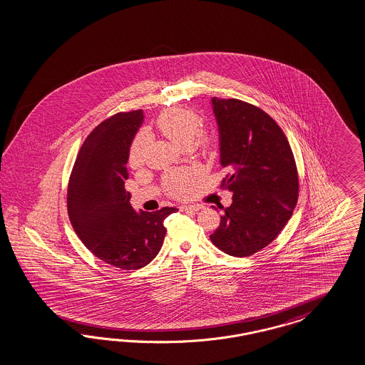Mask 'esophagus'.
Here are the masks:
<instances>
[{
  "instance_id": "esophagus-1",
  "label": "esophagus",
  "mask_w": 365,
  "mask_h": 365,
  "mask_svg": "<svg viewBox=\"0 0 365 365\" xmlns=\"http://www.w3.org/2000/svg\"><path fill=\"white\" fill-rule=\"evenodd\" d=\"M202 209L200 205H183L180 206V210L182 211H198Z\"/></svg>"
}]
</instances>
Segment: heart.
<instances>
[{
	"label": "heart",
	"instance_id": "1",
	"mask_svg": "<svg viewBox=\"0 0 365 365\" xmlns=\"http://www.w3.org/2000/svg\"><path fill=\"white\" fill-rule=\"evenodd\" d=\"M155 127L173 143L180 147H195L203 153L210 151L217 143V136L210 130L200 127V118L195 110L174 107L163 110L155 120ZM148 139L144 133L133 138L128 148V163L131 167L142 166L145 156ZM198 179V173L194 170H179L168 173L163 179V190L173 198H185L191 192Z\"/></svg>",
	"mask_w": 365,
	"mask_h": 365
}]
</instances>
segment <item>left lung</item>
I'll return each instance as SVG.
<instances>
[{
    "label": "left lung",
    "mask_w": 365,
    "mask_h": 365,
    "mask_svg": "<svg viewBox=\"0 0 365 365\" xmlns=\"http://www.w3.org/2000/svg\"><path fill=\"white\" fill-rule=\"evenodd\" d=\"M220 127L221 188L232 192L211 242L232 257H249L273 242L299 198L290 144L265 110L238 99L211 100Z\"/></svg>",
    "instance_id": "1"
}]
</instances>
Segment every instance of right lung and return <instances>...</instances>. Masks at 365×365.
<instances>
[{"label":"right lung","mask_w":365,"mask_h":365,"mask_svg":"<svg viewBox=\"0 0 365 365\" xmlns=\"http://www.w3.org/2000/svg\"><path fill=\"white\" fill-rule=\"evenodd\" d=\"M143 122V110L119 112L89 133L72 168L66 207L81 242L101 261L123 270L148 265L159 253L165 220L175 207L133 210L125 191L128 148Z\"/></svg>","instance_id":"add662e5"}]
</instances>
